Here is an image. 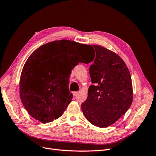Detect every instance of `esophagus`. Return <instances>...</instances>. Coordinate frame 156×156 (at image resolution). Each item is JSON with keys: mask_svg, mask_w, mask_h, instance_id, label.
Listing matches in <instances>:
<instances>
[{"mask_svg": "<svg viewBox=\"0 0 156 156\" xmlns=\"http://www.w3.org/2000/svg\"><path fill=\"white\" fill-rule=\"evenodd\" d=\"M77 94H78V92H73V96L74 97H76L77 96Z\"/></svg>", "mask_w": 156, "mask_h": 156, "instance_id": "34e87169", "label": "esophagus"}]
</instances>
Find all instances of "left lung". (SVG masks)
Instances as JSON below:
<instances>
[{
    "instance_id": "left-lung-1",
    "label": "left lung",
    "mask_w": 156,
    "mask_h": 156,
    "mask_svg": "<svg viewBox=\"0 0 156 156\" xmlns=\"http://www.w3.org/2000/svg\"><path fill=\"white\" fill-rule=\"evenodd\" d=\"M93 46L96 55L89 72L94 85L89 87L81 109L88 122L103 128L115 124L129 109L133 87L124 60L101 45Z\"/></svg>"
}]
</instances>
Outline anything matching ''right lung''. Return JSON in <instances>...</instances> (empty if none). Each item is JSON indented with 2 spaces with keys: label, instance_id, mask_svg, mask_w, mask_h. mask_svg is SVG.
Masks as SVG:
<instances>
[{
  "label": "right lung",
  "instance_id": "add662e5",
  "mask_svg": "<svg viewBox=\"0 0 156 156\" xmlns=\"http://www.w3.org/2000/svg\"><path fill=\"white\" fill-rule=\"evenodd\" d=\"M92 49L90 45L67 40L40 46L29 56L22 69L20 94L29 114L48 123L63 114L73 98L68 89L72 69Z\"/></svg>",
  "mask_w": 156,
  "mask_h": 156
}]
</instances>
